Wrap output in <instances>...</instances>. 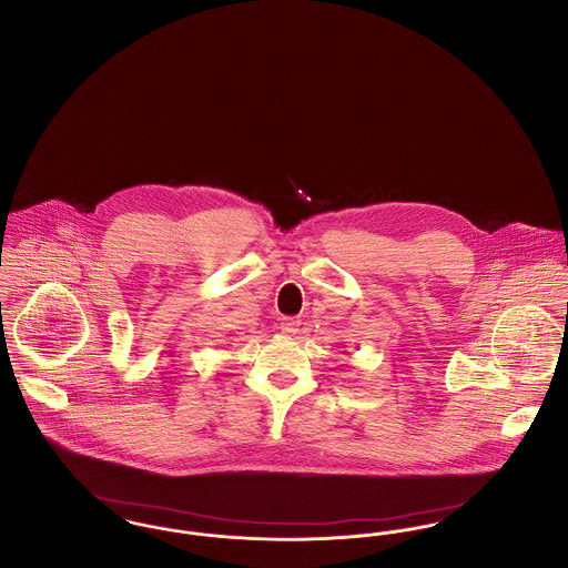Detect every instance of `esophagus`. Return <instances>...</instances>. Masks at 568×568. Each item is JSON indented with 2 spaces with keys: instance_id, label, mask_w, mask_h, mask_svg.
<instances>
[{
  "instance_id": "esophagus-1",
  "label": "esophagus",
  "mask_w": 568,
  "mask_h": 568,
  "mask_svg": "<svg viewBox=\"0 0 568 568\" xmlns=\"http://www.w3.org/2000/svg\"><path fill=\"white\" fill-rule=\"evenodd\" d=\"M297 327H300V320H296V317H283V320H281V332H283L285 336H294V334H297Z\"/></svg>"
}]
</instances>
